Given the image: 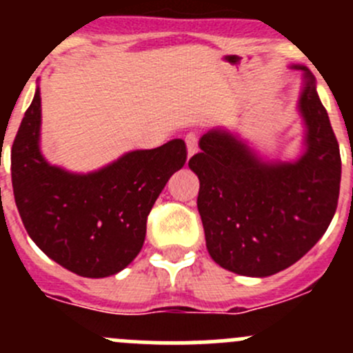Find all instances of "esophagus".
I'll use <instances>...</instances> for the list:
<instances>
[{
    "instance_id": "1",
    "label": "esophagus",
    "mask_w": 353,
    "mask_h": 353,
    "mask_svg": "<svg viewBox=\"0 0 353 353\" xmlns=\"http://www.w3.org/2000/svg\"><path fill=\"white\" fill-rule=\"evenodd\" d=\"M186 145H188V155H193L198 152V137L194 133L186 134Z\"/></svg>"
}]
</instances>
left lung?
Segmentation results:
<instances>
[{"mask_svg":"<svg viewBox=\"0 0 353 353\" xmlns=\"http://www.w3.org/2000/svg\"><path fill=\"white\" fill-rule=\"evenodd\" d=\"M305 154L294 163H263L223 131L199 140L190 159L199 179L198 212L213 261L237 275L270 276L294 265L328 229L340 194L341 159L328 112L304 66Z\"/></svg>","mask_w":353,"mask_h":353,"instance_id":"left-lung-1","label":"left lung"}]
</instances>
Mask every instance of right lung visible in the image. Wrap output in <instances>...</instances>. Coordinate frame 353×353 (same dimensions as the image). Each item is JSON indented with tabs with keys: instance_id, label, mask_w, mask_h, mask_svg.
Segmentation results:
<instances>
[{
	"instance_id": "right-lung-1",
	"label": "right lung",
	"mask_w": 353,
	"mask_h": 353,
	"mask_svg": "<svg viewBox=\"0 0 353 353\" xmlns=\"http://www.w3.org/2000/svg\"><path fill=\"white\" fill-rule=\"evenodd\" d=\"M41 92L12 147V183L22 222L41 251L87 279L126 268L141 251L147 219L163 186L186 163V143L123 155L92 174L49 165L39 150Z\"/></svg>"
}]
</instances>
